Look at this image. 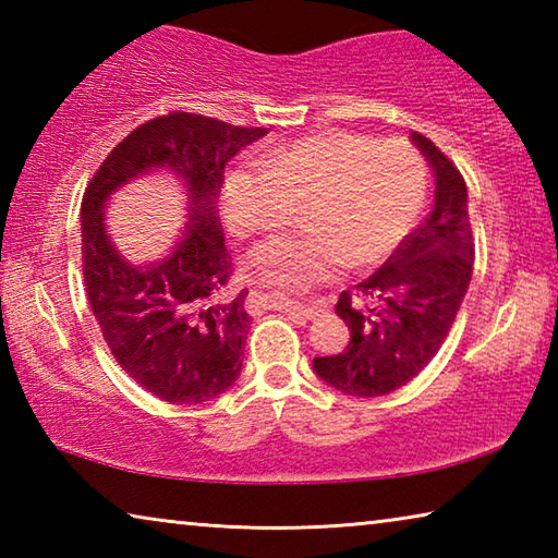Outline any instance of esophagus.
I'll return each mask as SVG.
<instances>
[{
    "mask_svg": "<svg viewBox=\"0 0 558 558\" xmlns=\"http://www.w3.org/2000/svg\"><path fill=\"white\" fill-rule=\"evenodd\" d=\"M268 307H272V310H286L288 315L298 317V319H313V317L317 315L315 310L298 307V305H292V302H280V300H268Z\"/></svg>",
    "mask_w": 558,
    "mask_h": 558,
    "instance_id": "obj_1",
    "label": "esophagus"
}]
</instances>
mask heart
Returning <instances> with one entry per match:
<instances>
[{"mask_svg":"<svg viewBox=\"0 0 558 558\" xmlns=\"http://www.w3.org/2000/svg\"><path fill=\"white\" fill-rule=\"evenodd\" d=\"M426 194L421 157L332 132L276 149L263 167H235L223 184V219L235 235L286 226L295 209L313 235H278L251 253L258 278L302 292L342 266L379 263L409 235Z\"/></svg>","mask_w":558,"mask_h":558,"instance_id":"1","label":"heart"}]
</instances>
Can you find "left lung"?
Segmentation results:
<instances>
[{
	"label": "left lung",
	"mask_w": 558,
	"mask_h": 558,
	"mask_svg": "<svg viewBox=\"0 0 558 558\" xmlns=\"http://www.w3.org/2000/svg\"><path fill=\"white\" fill-rule=\"evenodd\" d=\"M411 143L436 177L433 211L372 278L359 282V300L339 295L335 310L352 337L344 352L313 359L319 379L359 399L391 393L426 369L472 278L465 179L428 137L411 132Z\"/></svg>",
	"instance_id": "8db88e82"
}]
</instances>
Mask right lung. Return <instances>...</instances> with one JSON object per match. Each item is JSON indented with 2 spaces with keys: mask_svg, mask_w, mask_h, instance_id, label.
<instances>
[{
  "mask_svg": "<svg viewBox=\"0 0 558 558\" xmlns=\"http://www.w3.org/2000/svg\"><path fill=\"white\" fill-rule=\"evenodd\" d=\"M266 132L169 112L132 130L83 194L81 253L90 310L116 362L162 401H209L241 376L248 292L219 300L231 276L219 192L226 165ZM159 171L183 182V235L162 257L130 262L107 233V204L122 185Z\"/></svg>",
  "mask_w": 558,
  "mask_h": 558,
  "instance_id": "1",
  "label": "right lung"
}]
</instances>
